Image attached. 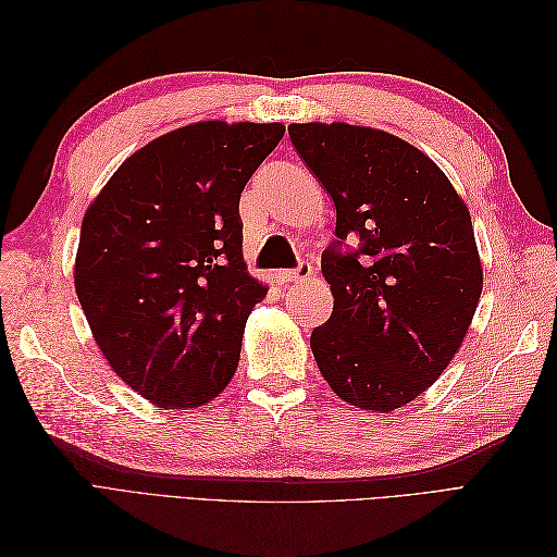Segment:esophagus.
Segmentation results:
<instances>
[{
  "instance_id": "34e87169",
  "label": "esophagus",
  "mask_w": 557,
  "mask_h": 557,
  "mask_svg": "<svg viewBox=\"0 0 557 557\" xmlns=\"http://www.w3.org/2000/svg\"><path fill=\"white\" fill-rule=\"evenodd\" d=\"M311 274H313L311 264H309V262H299L295 269H283V272H278V274H276V278H278V283L288 285V283L305 281V278H309Z\"/></svg>"
}]
</instances>
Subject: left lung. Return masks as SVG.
<instances>
[{"label":"left lung","mask_w":557,"mask_h":557,"mask_svg":"<svg viewBox=\"0 0 557 557\" xmlns=\"http://www.w3.org/2000/svg\"><path fill=\"white\" fill-rule=\"evenodd\" d=\"M288 134L336 209L320 258L334 309L311 332L320 374L352 407L399 409L440 379L474 318L483 269L469 211L440 166L393 134L346 123Z\"/></svg>","instance_id":"1"}]
</instances>
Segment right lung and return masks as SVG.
I'll use <instances>...</instances> for the list:
<instances>
[{
	"label": "right lung",
	"instance_id": "obj_1",
	"mask_svg": "<svg viewBox=\"0 0 557 557\" xmlns=\"http://www.w3.org/2000/svg\"><path fill=\"white\" fill-rule=\"evenodd\" d=\"M281 123L185 125L129 156L81 225L74 283L97 346L132 391L195 409L237 372L267 295L242 256L239 199Z\"/></svg>",
	"mask_w": 557,
	"mask_h": 557
}]
</instances>
